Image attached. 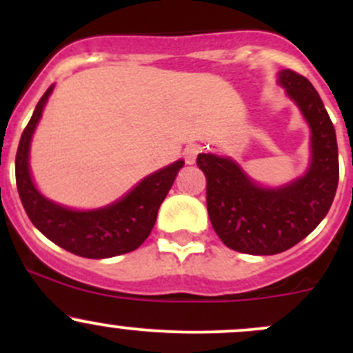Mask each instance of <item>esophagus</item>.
Instances as JSON below:
<instances>
[{"instance_id":"1","label":"esophagus","mask_w":353,"mask_h":353,"mask_svg":"<svg viewBox=\"0 0 353 353\" xmlns=\"http://www.w3.org/2000/svg\"><path fill=\"white\" fill-rule=\"evenodd\" d=\"M199 154V148L198 147H186L184 148V160H186V163H194L196 162V157Z\"/></svg>"}]
</instances>
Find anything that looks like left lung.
Masks as SVG:
<instances>
[{
    "label": "left lung",
    "instance_id": "1",
    "mask_svg": "<svg viewBox=\"0 0 353 353\" xmlns=\"http://www.w3.org/2000/svg\"><path fill=\"white\" fill-rule=\"evenodd\" d=\"M276 83L307 123L309 165L280 186L252 179L232 157L199 154L206 176V206L212 227L227 248L245 254H279L307 237L328 213L338 186L336 133L311 81L292 70Z\"/></svg>",
    "mask_w": 353,
    "mask_h": 353
}]
</instances>
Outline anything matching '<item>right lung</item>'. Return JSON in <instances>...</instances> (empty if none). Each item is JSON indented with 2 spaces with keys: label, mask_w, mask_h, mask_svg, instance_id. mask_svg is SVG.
Masks as SVG:
<instances>
[{
  "label": "right lung",
  "mask_w": 353,
  "mask_h": 353,
  "mask_svg": "<svg viewBox=\"0 0 353 353\" xmlns=\"http://www.w3.org/2000/svg\"><path fill=\"white\" fill-rule=\"evenodd\" d=\"M52 90L54 85L35 105L17 150V188L28 219L49 241L81 258L104 259L134 251L150 236L160 205L184 160L148 174L126 194L101 208L77 210L46 198L30 172V143Z\"/></svg>",
  "instance_id": "1"
}]
</instances>
